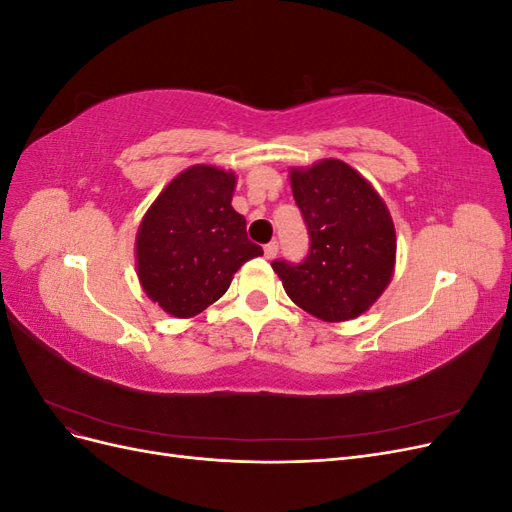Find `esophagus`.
I'll return each mask as SVG.
<instances>
[{
  "label": "esophagus",
  "instance_id": "1",
  "mask_svg": "<svg viewBox=\"0 0 512 512\" xmlns=\"http://www.w3.org/2000/svg\"><path fill=\"white\" fill-rule=\"evenodd\" d=\"M277 252H280V245H277V241H271L265 245V258L273 260L277 256Z\"/></svg>",
  "mask_w": 512,
  "mask_h": 512
}]
</instances>
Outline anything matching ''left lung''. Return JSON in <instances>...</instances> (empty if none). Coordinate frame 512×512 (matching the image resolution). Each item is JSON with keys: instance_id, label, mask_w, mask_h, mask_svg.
Instances as JSON below:
<instances>
[{"instance_id": "left-lung-1", "label": "left lung", "mask_w": 512, "mask_h": 512, "mask_svg": "<svg viewBox=\"0 0 512 512\" xmlns=\"http://www.w3.org/2000/svg\"><path fill=\"white\" fill-rule=\"evenodd\" d=\"M309 235L301 262L273 260L288 297L312 316L342 322L367 312L389 286L395 226L376 190L342 160L290 173Z\"/></svg>"}]
</instances>
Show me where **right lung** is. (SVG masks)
Wrapping results in <instances>:
<instances>
[{"mask_svg":"<svg viewBox=\"0 0 512 512\" xmlns=\"http://www.w3.org/2000/svg\"><path fill=\"white\" fill-rule=\"evenodd\" d=\"M235 175L192 166L170 181L136 237L138 277L164 312L190 318L218 301L243 262L262 254L232 209Z\"/></svg>","mask_w":512,"mask_h":512,"instance_id":"1","label":"right lung"}]
</instances>
